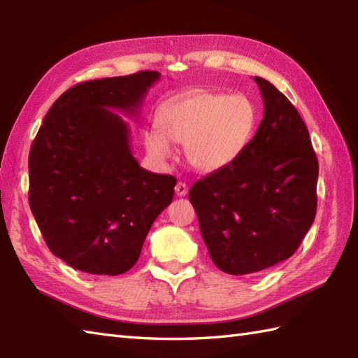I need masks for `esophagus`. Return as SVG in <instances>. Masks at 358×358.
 I'll return each mask as SVG.
<instances>
[{
    "label": "esophagus",
    "instance_id": "obj_1",
    "mask_svg": "<svg viewBox=\"0 0 358 358\" xmlns=\"http://www.w3.org/2000/svg\"><path fill=\"white\" fill-rule=\"evenodd\" d=\"M189 191V187L186 183H183V181H178L177 186H175V194H177L178 196H185Z\"/></svg>",
    "mask_w": 358,
    "mask_h": 358
}]
</instances>
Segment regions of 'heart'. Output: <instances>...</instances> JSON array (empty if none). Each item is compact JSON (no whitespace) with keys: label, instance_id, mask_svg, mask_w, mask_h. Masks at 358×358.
Returning a JSON list of instances; mask_svg holds the SVG:
<instances>
[{"label":"heart","instance_id":"obj_1","mask_svg":"<svg viewBox=\"0 0 358 358\" xmlns=\"http://www.w3.org/2000/svg\"><path fill=\"white\" fill-rule=\"evenodd\" d=\"M257 124V109L246 95L196 92L159 113L158 131L144 135L149 154L158 162L172 157L169 141L183 144L187 163L200 172L229 166L246 149Z\"/></svg>","mask_w":358,"mask_h":358}]
</instances>
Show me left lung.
<instances>
[{
	"label": "left lung",
	"mask_w": 358,
	"mask_h": 358,
	"mask_svg": "<svg viewBox=\"0 0 358 358\" xmlns=\"http://www.w3.org/2000/svg\"><path fill=\"white\" fill-rule=\"evenodd\" d=\"M254 80L264 103L254 138L189 191L210 260L232 275L291 257L317 212L318 162L305 121L268 80Z\"/></svg>",
	"instance_id": "8db88e82"
}]
</instances>
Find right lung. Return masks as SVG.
<instances>
[{
  "label": "right lung",
  "mask_w": 358,
  "mask_h": 358,
  "mask_svg": "<svg viewBox=\"0 0 358 358\" xmlns=\"http://www.w3.org/2000/svg\"><path fill=\"white\" fill-rule=\"evenodd\" d=\"M159 73L92 80L71 87L45 113L29 154V204L52 254L95 275L138 260L177 178L136 162L129 126Z\"/></svg>",
  "instance_id": "add662e5"
}]
</instances>
